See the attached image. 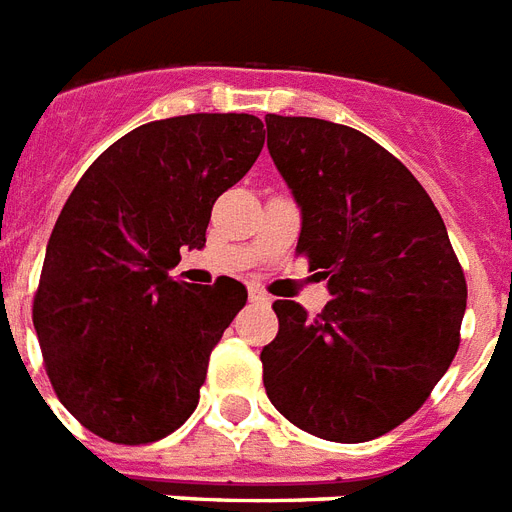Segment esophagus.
Masks as SVG:
<instances>
[{
  "instance_id": "34e87169",
  "label": "esophagus",
  "mask_w": 512,
  "mask_h": 512,
  "mask_svg": "<svg viewBox=\"0 0 512 512\" xmlns=\"http://www.w3.org/2000/svg\"><path fill=\"white\" fill-rule=\"evenodd\" d=\"M249 302H255V305H270V297L263 292V289H257V286H249Z\"/></svg>"
}]
</instances>
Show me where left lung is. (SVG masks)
Instances as JSON below:
<instances>
[{"instance_id": "obj_1", "label": "left lung", "mask_w": 512, "mask_h": 512, "mask_svg": "<svg viewBox=\"0 0 512 512\" xmlns=\"http://www.w3.org/2000/svg\"><path fill=\"white\" fill-rule=\"evenodd\" d=\"M265 126L302 218L297 252L331 294L315 318L273 302L265 392L307 434L368 442L407 421L450 368L465 276L426 189L384 147L318 118L265 115Z\"/></svg>"}]
</instances>
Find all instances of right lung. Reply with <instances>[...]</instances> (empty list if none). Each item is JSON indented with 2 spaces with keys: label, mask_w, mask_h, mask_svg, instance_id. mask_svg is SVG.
<instances>
[{
  "label": "right lung",
  "mask_w": 512,
  "mask_h": 512,
  "mask_svg": "<svg viewBox=\"0 0 512 512\" xmlns=\"http://www.w3.org/2000/svg\"><path fill=\"white\" fill-rule=\"evenodd\" d=\"M263 120L197 112L134 128L94 160L49 236L33 328L49 381L107 442H157L194 413L210 352L247 305L234 278L176 281L215 199L263 149Z\"/></svg>",
  "instance_id": "obj_1"
}]
</instances>
